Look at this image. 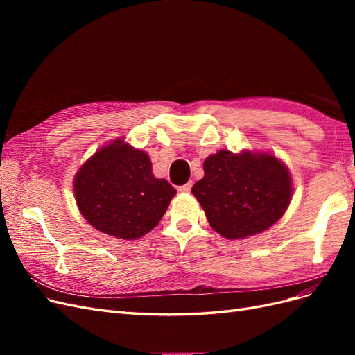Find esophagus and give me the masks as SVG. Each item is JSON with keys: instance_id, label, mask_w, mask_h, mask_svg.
Masks as SVG:
<instances>
[{"instance_id": "1", "label": "esophagus", "mask_w": 355, "mask_h": 355, "mask_svg": "<svg viewBox=\"0 0 355 355\" xmlns=\"http://www.w3.org/2000/svg\"><path fill=\"white\" fill-rule=\"evenodd\" d=\"M191 188H192V182H188V184L179 187V191H180V192H189Z\"/></svg>"}]
</instances>
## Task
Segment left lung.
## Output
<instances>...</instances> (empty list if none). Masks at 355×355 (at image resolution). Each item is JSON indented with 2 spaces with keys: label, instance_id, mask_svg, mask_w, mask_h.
<instances>
[{
  "label": "left lung",
  "instance_id": "obj_1",
  "mask_svg": "<svg viewBox=\"0 0 355 355\" xmlns=\"http://www.w3.org/2000/svg\"><path fill=\"white\" fill-rule=\"evenodd\" d=\"M210 227L225 239L259 234L283 216L292 182L287 167L270 154L219 151L204 161V178L191 189Z\"/></svg>",
  "mask_w": 355,
  "mask_h": 355
}]
</instances>
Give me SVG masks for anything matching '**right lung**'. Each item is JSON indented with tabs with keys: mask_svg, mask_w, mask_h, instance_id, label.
I'll use <instances>...</instances> for the list:
<instances>
[{
	"mask_svg": "<svg viewBox=\"0 0 355 355\" xmlns=\"http://www.w3.org/2000/svg\"><path fill=\"white\" fill-rule=\"evenodd\" d=\"M75 200L92 227L123 240L141 239L166 213L176 189L153 175L148 154L123 141L101 148L78 170Z\"/></svg>",
	"mask_w": 355,
	"mask_h": 355,
	"instance_id": "right-lung-1",
	"label": "right lung"
}]
</instances>
